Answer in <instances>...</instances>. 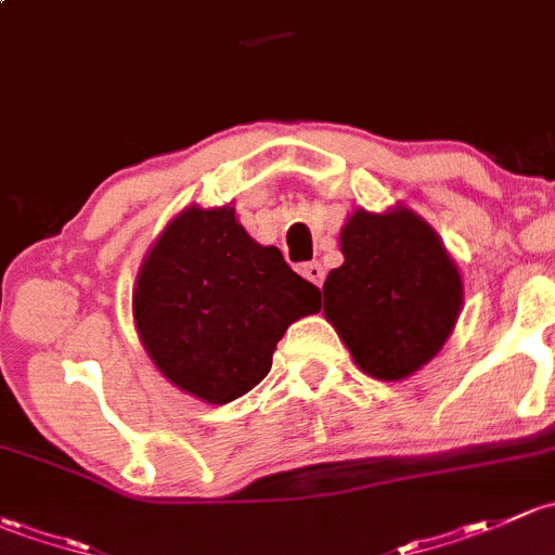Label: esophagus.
Returning a JSON list of instances; mask_svg holds the SVG:
<instances>
[{"mask_svg": "<svg viewBox=\"0 0 555 555\" xmlns=\"http://www.w3.org/2000/svg\"><path fill=\"white\" fill-rule=\"evenodd\" d=\"M301 275L310 280V283H315L320 288V285H323V280H325V270L318 264V261H312V264L301 267Z\"/></svg>", "mask_w": 555, "mask_h": 555, "instance_id": "esophagus-1", "label": "esophagus"}]
</instances>
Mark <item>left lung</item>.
Here are the masks:
<instances>
[{
    "mask_svg": "<svg viewBox=\"0 0 555 555\" xmlns=\"http://www.w3.org/2000/svg\"><path fill=\"white\" fill-rule=\"evenodd\" d=\"M341 267L323 283V315L358 369L382 382L416 374L460 320L465 285L438 232L405 205L356 208L339 232Z\"/></svg>",
    "mask_w": 555,
    "mask_h": 555,
    "instance_id": "obj_1",
    "label": "left lung"
}]
</instances>
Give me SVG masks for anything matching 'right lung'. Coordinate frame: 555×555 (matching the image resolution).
I'll return each mask as SVG.
<instances>
[{
	"mask_svg": "<svg viewBox=\"0 0 555 555\" xmlns=\"http://www.w3.org/2000/svg\"><path fill=\"white\" fill-rule=\"evenodd\" d=\"M320 291L259 245L232 205H186L146 250L133 285V323L159 374L224 405L272 369L294 320L315 315Z\"/></svg>",
	"mask_w": 555,
	"mask_h": 555,
	"instance_id": "right-lung-1",
	"label": "right lung"
}]
</instances>
